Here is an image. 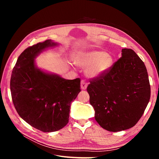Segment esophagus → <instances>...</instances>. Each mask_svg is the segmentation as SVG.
I'll return each mask as SVG.
<instances>
[{
	"label": "esophagus",
	"instance_id": "1",
	"mask_svg": "<svg viewBox=\"0 0 159 159\" xmlns=\"http://www.w3.org/2000/svg\"><path fill=\"white\" fill-rule=\"evenodd\" d=\"M88 83L86 82L85 80H81V88L82 89H85L86 88H87Z\"/></svg>",
	"mask_w": 159,
	"mask_h": 159
}]
</instances>
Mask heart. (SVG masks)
<instances>
[{"label": "heart", "mask_w": 159, "mask_h": 159, "mask_svg": "<svg viewBox=\"0 0 159 159\" xmlns=\"http://www.w3.org/2000/svg\"><path fill=\"white\" fill-rule=\"evenodd\" d=\"M74 63L85 68V74L89 78H96L104 75L113 65L111 56L102 51L83 52L77 55Z\"/></svg>", "instance_id": "heart-1"}]
</instances>
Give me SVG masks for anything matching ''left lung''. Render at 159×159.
<instances>
[{
	"label": "left lung",
	"instance_id": "obj_1",
	"mask_svg": "<svg viewBox=\"0 0 159 159\" xmlns=\"http://www.w3.org/2000/svg\"><path fill=\"white\" fill-rule=\"evenodd\" d=\"M104 75L89 80L87 88L95 119L109 131H124L135 125L151 98V86L144 62L131 49Z\"/></svg>",
	"mask_w": 159,
	"mask_h": 159
}]
</instances>
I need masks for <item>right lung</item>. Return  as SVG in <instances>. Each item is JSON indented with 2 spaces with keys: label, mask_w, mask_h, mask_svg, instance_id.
I'll use <instances>...</instances> for the list:
<instances>
[{
  "label": "right lung",
  "mask_w": 159,
  "mask_h": 159,
  "mask_svg": "<svg viewBox=\"0 0 159 159\" xmlns=\"http://www.w3.org/2000/svg\"><path fill=\"white\" fill-rule=\"evenodd\" d=\"M57 44L51 40L27 48L19 56L11 78L12 102L20 117L43 132L56 131L69 121L70 105L80 89V79L66 80L46 73L35 57Z\"/></svg>",
  "instance_id": "obj_1"
}]
</instances>
